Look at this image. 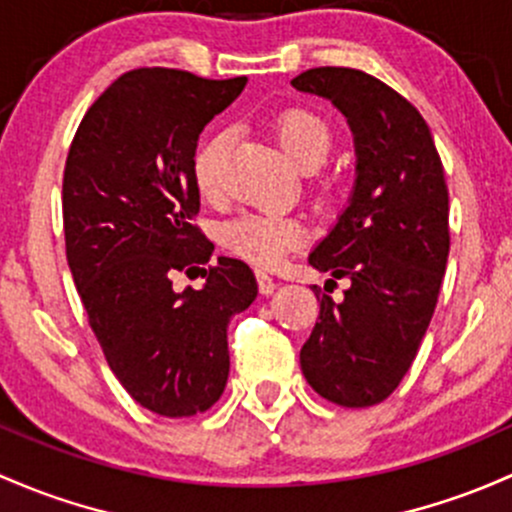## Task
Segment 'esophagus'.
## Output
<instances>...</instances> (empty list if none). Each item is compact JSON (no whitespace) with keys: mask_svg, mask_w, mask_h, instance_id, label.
Instances as JSON below:
<instances>
[{"mask_svg":"<svg viewBox=\"0 0 512 512\" xmlns=\"http://www.w3.org/2000/svg\"><path fill=\"white\" fill-rule=\"evenodd\" d=\"M257 287H260V294H272L277 289V282H274L272 274L267 272H257Z\"/></svg>","mask_w":512,"mask_h":512,"instance_id":"esophagus-1","label":"esophagus"}]
</instances>
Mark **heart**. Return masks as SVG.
Instances as JSON below:
<instances>
[{
    "instance_id": "1",
    "label": "heart",
    "mask_w": 512,
    "mask_h": 512,
    "mask_svg": "<svg viewBox=\"0 0 512 512\" xmlns=\"http://www.w3.org/2000/svg\"><path fill=\"white\" fill-rule=\"evenodd\" d=\"M272 132L282 152L301 171L321 166L331 152V129L316 112L304 107L279 112L272 122ZM228 144L230 132L218 129L208 134L193 154V179L206 198H215L220 193ZM301 238L304 225L292 215L245 213L220 228V245L255 267H274L294 245H299Z\"/></svg>"
}]
</instances>
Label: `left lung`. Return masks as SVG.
<instances>
[{
  "mask_svg": "<svg viewBox=\"0 0 512 512\" xmlns=\"http://www.w3.org/2000/svg\"><path fill=\"white\" fill-rule=\"evenodd\" d=\"M341 110L353 132L355 186L338 223L309 255L348 279L341 301L314 287L321 311L299 353L328 402L373 407L392 395L419 351L449 257V188L417 107L355 68H311L292 80Z\"/></svg>",
  "mask_w": 512,
  "mask_h": 512,
  "instance_id": "left-lung-1",
  "label": "left lung"
}]
</instances>
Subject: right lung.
Wrapping results in <instances>:
<instances>
[{
    "mask_svg": "<svg viewBox=\"0 0 512 512\" xmlns=\"http://www.w3.org/2000/svg\"><path fill=\"white\" fill-rule=\"evenodd\" d=\"M247 78L208 80L174 68H137L93 102L63 171V230L73 282L107 365L161 417L206 412L230 373L228 324L257 297L245 262L213 255L193 225L198 134ZM191 269L203 290L174 293Z\"/></svg>",
    "mask_w": 512,
    "mask_h": 512,
    "instance_id": "add662e5",
    "label": "right lung"
}]
</instances>
